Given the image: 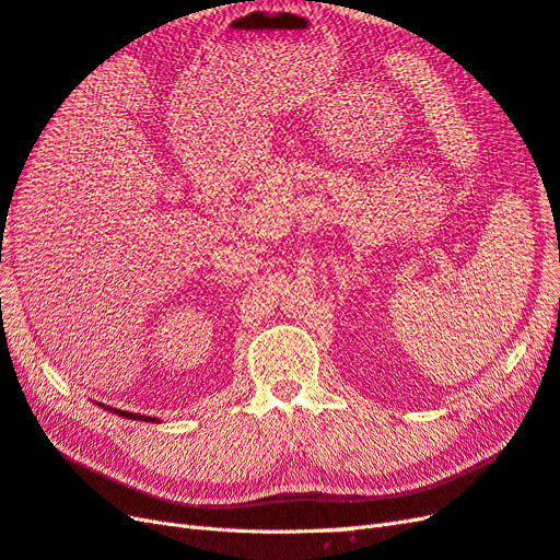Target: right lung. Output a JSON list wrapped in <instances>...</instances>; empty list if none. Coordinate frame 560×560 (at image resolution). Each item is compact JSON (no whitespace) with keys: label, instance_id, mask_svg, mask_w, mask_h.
<instances>
[{"label":"right lung","instance_id":"obj_1","mask_svg":"<svg viewBox=\"0 0 560 560\" xmlns=\"http://www.w3.org/2000/svg\"><path fill=\"white\" fill-rule=\"evenodd\" d=\"M105 410L119 415V418H126V420H138V422H159L156 418H150V415H138V412H126V410H117V408H109V406H103Z\"/></svg>","mask_w":560,"mask_h":560}]
</instances>
